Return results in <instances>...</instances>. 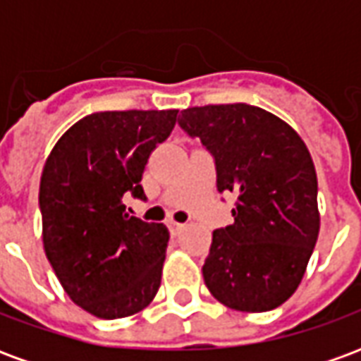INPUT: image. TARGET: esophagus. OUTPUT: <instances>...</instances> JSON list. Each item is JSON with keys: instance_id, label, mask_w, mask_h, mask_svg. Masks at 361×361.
Here are the masks:
<instances>
[{"instance_id": "34e87169", "label": "esophagus", "mask_w": 361, "mask_h": 361, "mask_svg": "<svg viewBox=\"0 0 361 361\" xmlns=\"http://www.w3.org/2000/svg\"><path fill=\"white\" fill-rule=\"evenodd\" d=\"M168 228H170V232L176 235L178 232H180L181 228H183V224H181V222H176V220H170V222H168Z\"/></svg>"}]
</instances>
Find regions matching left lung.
Here are the masks:
<instances>
[{
	"instance_id": "left-lung-1",
	"label": "left lung",
	"mask_w": 361,
	"mask_h": 361,
	"mask_svg": "<svg viewBox=\"0 0 361 361\" xmlns=\"http://www.w3.org/2000/svg\"><path fill=\"white\" fill-rule=\"evenodd\" d=\"M216 164V189L238 195L234 224L212 232L204 284L220 303L261 313L286 302L302 282L319 235L317 173L302 137L250 104L181 111Z\"/></svg>"
}]
</instances>
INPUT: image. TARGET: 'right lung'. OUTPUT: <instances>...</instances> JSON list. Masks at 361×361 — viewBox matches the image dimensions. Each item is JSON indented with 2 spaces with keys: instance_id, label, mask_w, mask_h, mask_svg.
Returning a JSON list of instances; mask_svg holds the SVG:
<instances>
[{
  "instance_id": "right-lung-1",
  "label": "right lung",
  "mask_w": 361,
  "mask_h": 361,
  "mask_svg": "<svg viewBox=\"0 0 361 361\" xmlns=\"http://www.w3.org/2000/svg\"><path fill=\"white\" fill-rule=\"evenodd\" d=\"M176 119L178 110L96 111L61 135L44 164V251L67 295L94 317L135 315L160 288L170 232L129 216L121 199H145V166Z\"/></svg>"
}]
</instances>
